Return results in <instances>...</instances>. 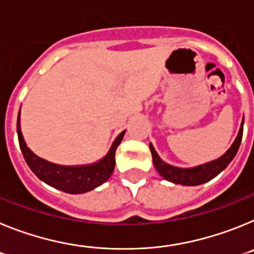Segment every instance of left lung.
I'll return each mask as SVG.
<instances>
[{"instance_id":"8db88e82","label":"left lung","mask_w":254,"mask_h":254,"mask_svg":"<svg viewBox=\"0 0 254 254\" xmlns=\"http://www.w3.org/2000/svg\"><path fill=\"white\" fill-rule=\"evenodd\" d=\"M243 123L240 125V130L237 139H235V142L233 143V145L226 151V153L224 156H221V157L215 161H211L208 164L200 165V166L193 167V169H180V167L170 166V165H167L166 162H164V161L158 157V154L154 151L153 145L149 144L154 167H156V170H157L158 174L162 178H165V179L171 183H175V184L199 185L209 182L215 176L219 175L222 170L226 169V166L235 157V154H237L238 149L240 147L242 136H243Z\"/></svg>"}]
</instances>
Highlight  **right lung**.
I'll use <instances>...</instances> for the list:
<instances>
[{
    "instance_id": "right-lung-1",
    "label": "right lung",
    "mask_w": 254,
    "mask_h": 254,
    "mask_svg": "<svg viewBox=\"0 0 254 254\" xmlns=\"http://www.w3.org/2000/svg\"><path fill=\"white\" fill-rule=\"evenodd\" d=\"M17 138L26 164L42 182L70 194H80L100 187L109 180L115 169V152L124 138L125 130L112 143L109 153L101 161L89 166H60L35 156L24 142L20 130V112L17 115Z\"/></svg>"
}]
</instances>
